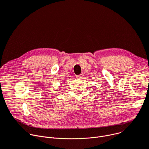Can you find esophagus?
Masks as SVG:
<instances>
[{
  "instance_id": "esophagus-1",
  "label": "esophagus",
  "mask_w": 149,
  "mask_h": 149,
  "mask_svg": "<svg viewBox=\"0 0 149 149\" xmlns=\"http://www.w3.org/2000/svg\"><path fill=\"white\" fill-rule=\"evenodd\" d=\"M82 77H83V75L82 74H79V75L76 76V78L78 79H81Z\"/></svg>"
}]
</instances>
